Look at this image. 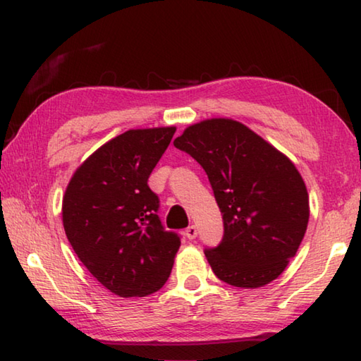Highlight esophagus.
<instances>
[{
    "instance_id": "obj_1",
    "label": "esophagus",
    "mask_w": 361,
    "mask_h": 361,
    "mask_svg": "<svg viewBox=\"0 0 361 361\" xmlns=\"http://www.w3.org/2000/svg\"><path fill=\"white\" fill-rule=\"evenodd\" d=\"M185 236L188 238V239H195L198 236V228L195 225H190L188 226V228L185 230Z\"/></svg>"
}]
</instances>
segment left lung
<instances>
[{"label": "left lung", "mask_w": 361, "mask_h": 361, "mask_svg": "<svg viewBox=\"0 0 361 361\" xmlns=\"http://www.w3.org/2000/svg\"><path fill=\"white\" fill-rule=\"evenodd\" d=\"M206 171L224 219V238L204 249L220 281L263 287L295 257L309 220V197L298 169L247 126L211 118L174 141Z\"/></svg>", "instance_id": "8db88e82"}]
</instances>
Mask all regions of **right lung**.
<instances>
[{
    "mask_svg": "<svg viewBox=\"0 0 361 361\" xmlns=\"http://www.w3.org/2000/svg\"><path fill=\"white\" fill-rule=\"evenodd\" d=\"M176 133L130 130L80 164L63 198V226L75 255L101 286L123 298L160 290L173 269L180 236L158 217L147 184Z\"/></svg>",
    "mask_w": 361,
    "mask_h": 361,
    "instance_id": "obj_1",
    "label": "right lung"
}]
</instances>
